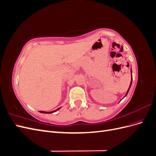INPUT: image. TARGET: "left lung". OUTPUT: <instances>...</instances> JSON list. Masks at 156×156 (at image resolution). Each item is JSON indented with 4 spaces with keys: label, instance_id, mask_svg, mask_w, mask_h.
I'll return each mask as SVG.
<instances>
[{
    "label": "left lung",
    "instance_id": "1",
    "mask_svg": "<svg viewBox=\"0 0 156 156\" xmlns=\"http://www.w3.org/2000/svg\"><path fill=\"white\" fill-rule=\"evenodd\" d=\"M131 83H130V85H129V89H128V90L127 91V93H126V96H126V95L127 94V93H128V92H129V89H130V87H131V84H132V71H131Z\"/></svg>",
    "mask_w": 156,
    "mask_h": 156
}]
</instances>
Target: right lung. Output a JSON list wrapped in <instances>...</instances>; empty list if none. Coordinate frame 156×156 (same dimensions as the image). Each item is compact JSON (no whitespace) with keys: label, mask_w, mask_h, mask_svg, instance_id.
<instances>
[{"label":"right lung","mask_w":156,"mask_h":156,"mask_svg":"<svg viewBox=\"0 0 156 156\" xmlns=\"http://www.w3.org/2000/svg\"><path fill=\"white\" fill-rule=\"evenodd\" d=\"M60 108H57V109L56 110H55V111H51V112H45V111H40V112H41V113H46V114H49V113H53V112H56V111H58V110H59Z\"/></svg>","instance_id":"add662e5"}]
</instances>
